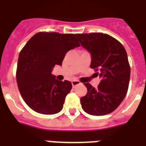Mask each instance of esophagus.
<instances>
[{
	"label": "esophagus",
	"mask_w": 146,
	"mask_h": 146,
	"mask_svg": "<svg viewBox=\"0 0 146 146\" xmlns=\"http://www.w3.org/2000/svg\"><path fill=\"white\" fill-rule=\"evenodd\" d=\"M80 84H81V82H80L79 80H73V81H72V86H73V87L76 86H78V85Z\"/></svg>",
	"instance_id": "obj_1"
}]
</instances>
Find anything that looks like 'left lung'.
Wrapping results in <instances>:
<instances>
[{"label":"left lung","instance_id":"8db88e82","mask_svg":"<svg viewBox=\"0 0 146 146\" xmlns=\"http://www.w3.org/2000/svg\"><path fill=\"white\" fill-rule=\"evenodd\" d=\"M82 47L91 53L90 67L102 80L96 89L84 85L87 94L80 98L82 109L94 116L113 112L124 99L130 78L127 51L119 41L104 33L76 34Z\"/></svg>","mask_w":146,"mask_h":146}]
</instances>
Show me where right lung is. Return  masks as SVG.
I'll return each mask as SVG.
<instances>
[{"mask_svg":"<svg viewBox=\"0 0 146 146\" xmlns=\"http://www.w3.org/2000/svg\"><path fill=\"white\" fill-rule=\"evenodd\" d=\"M76 35L40 32L19 53L17 85L24 102L35 112L54 114L63 108L72 84L56 80L51 71L55 65H62L67 51L80 46Z\"/></svg>","mask_w":146,"mask_h":146,"instance_id":"1","label":"right lung"}]
</instances>
